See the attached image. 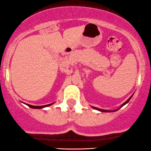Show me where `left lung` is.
<instances>
[{"mask_svg": "<svg viewBox=\"0 0 151 151\" xmlns=\"http://www.w3.org/2000/svg\"><path fill=\"white\" fill-rule=\"evenodd\" d=\"M132 96H133V95H132L131 96H130V97L128 98V100H127V101H126V102L125 103H123V104L121 105V106H120L119 108H118V109H116V110H113V111H109V110H104V109H101V108H96V107H94V106H91V107H92L93 108V109H95V110H97V111H101V112H115V111H118V110H119L120 108H121L122 107H123V106H125V105L126 104H127V103H128V102H129V101L130 100V98H132Z\"/></svg>", "mask_w": 151, "mask_h": 151, "instance_id": "obj_1", "label": "left lung"}]
</instances>
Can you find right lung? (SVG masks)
Segmentation results:
<instances>
[{"label":"right lung","instance_id":"add662e5","mask_svg":"<svg viewBox=\"0 0 151 151\" xmlns=\"http://www.w3.org/2000/svg\"><path fill=\"white\" fill-rule=\"evenodd\" d=\"M53 104H54V103H50V104H48V105H45V106H31V105H29V104H26V105L28 106V107H30V108H34V109H41V108L48 107V106H51V105H53Z\"/></svg>","mask_w":151,"mask_h":151}]
</instances>
